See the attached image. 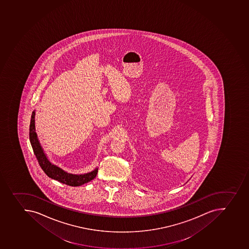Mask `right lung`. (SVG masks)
I'll return each instance as SVG.
<instances>
[{"instance_id": "add662e5", "label": "right lung", "mask_w": 249, "mask_h": 249, "mask_svg": "<svg viewBox=\"0 0 249 249\" xmlns=\"http://www.w3.org/2000/svg\"><path fill=\"white\" fill-rule=\"evenodd\" d=\"M35 111L33 112L31 116V121L29 124V141L31 143L32 148L34 150V154L38 160L39 164L45 174L51 179H56L62 184H67L70 186H81L82 184H86L91 181L96 177L98 168H95L94 170L85 174H72L63 170L62 168L58 166L52 164L50 160L48 159L46 155L44 153L42 147L39 142L37 135L35 132Z\"/></svg>"}]
</instances>
